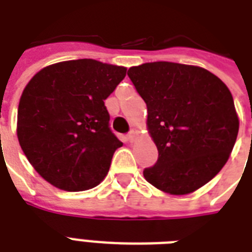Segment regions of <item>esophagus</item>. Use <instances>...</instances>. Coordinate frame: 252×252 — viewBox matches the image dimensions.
<instances>
[{"label": "esophagus", "mask_w": 252, "mask_h": 252, "mask_svg": "<svg viewBox=\"0 0 252 252\" xmlns=\"http://www.w3.org/2000/svg\"><path fill=\"white\" fill-rule=\"evenodd\" d=\"M134 140H136V130L132 129L129 133H128V141L134 142Z\"/></svg>", "instance_id": "obj_1"}]
</instances>
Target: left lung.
<instances>
[{
    "instance_id": "1",
    "label": "left lung",
    "mask_w": 252,
    "mask_h": 252,
    "mask_svg": "<svg viewBox=\"0 0 252 252\" xmlns=\"http://www.w3.org/2000/svg\"><path fill=\"white\" fill-rule=\"evenodd\" d=\"M128 77L145 100L158 149L145 179L170 195L203 187L225 166L238 136L230 90L207 69L167 61L132 66Z\"/></svg>"
}]
</instances>
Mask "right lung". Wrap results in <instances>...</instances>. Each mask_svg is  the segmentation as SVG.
<instances>
[{"label": "right lung", "instance_id": "1", "mask_svg": "<svg viewBox=\"0 0 252 252\" xmlns=\"http://www.w3.org/2000/svg\"><path fill=\"white\" fill-rule=\"evenodd\" d=\"M126 74L124 66L81 59L45 66L26 85L18 140L43 179L77 192L106 178L123 142L111 132L104 100Z\"/></svg>", "mask_w": 252, "mask_h": 252}]
</instances>
